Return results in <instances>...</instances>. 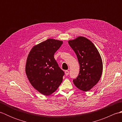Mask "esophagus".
<instances>
[{
	"mask_svg": "<svg viewBox=\"0 0 122 122\" xmlns=\"http://www.w3.org/2000/svg\"><path fill=\"white\" fill-rule=\"evenodd\" d=\"M69 73V71L68 70H66L65 71V74L66 76H68V74Z\"/></svg>",
	"mask_w": 122,
	"mask_h": 122,
	"instance_id": "1",
	"label": "esophagus"
}]
</instances>
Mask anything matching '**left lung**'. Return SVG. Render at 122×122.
I'll use <instances>...</instances> for the list:
<instances>
[{
	"mask_svg": "<svg viewBox=\"0 0 122 122\" xmlns=\"http://www.w3.org/2000/svg\"><path fill=\"white\" fill-rule=\"evenodd\" d=\"M68 43L80 64L79 76L73 82L79 89L88 91L97 83L102 76L103 63L100 54L94 44L85 37L80 36Z\"/></svg>",
	"mask_w": 122,
	"mask_h": 122,
	"instance_id": "obj_1",
	"label": "left lung"
}]
</instances>
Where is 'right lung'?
<instances>
[{
    "mask_svg": "<svg viewBox=\"0 0 122 122\" xmlns=\"http://www.w3.org/2000/svg\"><path fill=\"white\" fill-rule=\"evenodd\" d=\"M62 43V41L48 39L35 46L28 54L25 73L32 86L45 95L52 94L62 82L64 72L54 58Z\"/></svg>",
    "mask_w": 122,
    "mask_h": 122,
    "instance_id": "obj_1",
    "label": "right lung"
}]
</instances>
